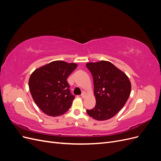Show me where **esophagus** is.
Returning <instances> with one entry per match:
<instances>
[{
	"instance_id": "1",
	"label": "esophagus",
	"mask_w": 161,
	"mask_h": 161,
	"mask_svg": "<svg viewBox=\"0 0 161 161\" xmlns=\"http://www.w3.org/2000/svg\"><path fill=\"white\" fill-rule=\"evenodd\" d=\"M85 97H86V92L85 91H83L81 94V97H82V98H85Z\"/></svg>"
}]
</instances>
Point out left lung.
<instances>
[{
    "instance_id": "8db88e82",
    "label": "left lung",
    "mask_w": 161,
    "mask_h": 161,
    "mask_svg": "<svg viewBox=\"0 0 161 161\" xmlns=\"http://www.w3.org/2000/svg\"><path fill=\"white\" fill-rule=\"evenodd\" d=\"M94 82L96 105L86 113L96 120L113 118L123 108L131 92V83L125 73L108 61L86 64Z\"/></svg>"
}]
</instances>
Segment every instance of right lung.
Here are the masks:
<instances>
[{
  "instance_id": "right-lung-1",
  "label": "right lung",
  "mask_w": 161,
  "mask_h": 161,
  "mask_svg": "<svg viewBox=\"0 0 161 161\" xmlns=\"http://www.w3.org/2000/svg\"><path fill=\"white\" fill-rule=\"evenodd\" d=\"M77 64L53 61L34 71L29 87L36 105L50 116H59L70 109L75 95L70 93L67 79Z\"/></svg>"
}]
</instances>
